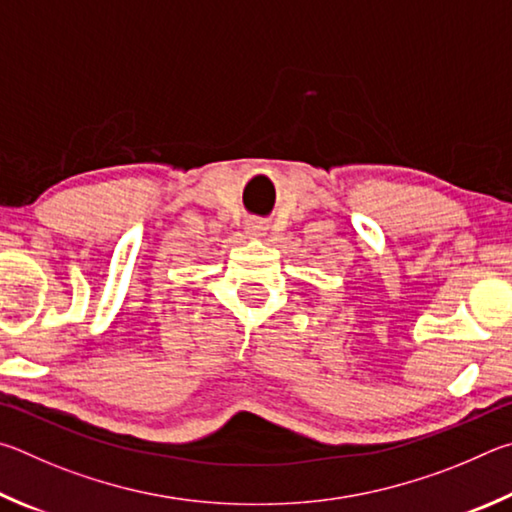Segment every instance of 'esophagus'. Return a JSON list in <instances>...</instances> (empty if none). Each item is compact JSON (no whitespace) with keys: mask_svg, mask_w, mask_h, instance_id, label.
<instances>
[{"mask_svg":"<svg viewBox=\"0 0 512 512\" xmlns=\"http://www.w3.org/2000/svg\"><path fill=\"white\" fill-rule=\"evenodd\" d=\"M267 229L270 227H267V222H263V220H247L245 222V231L249 238H263Z\"/></svg>","mask_w":512,"mask_h":512,"instance_id":"1","label":"esophagus"}]
</instances>
